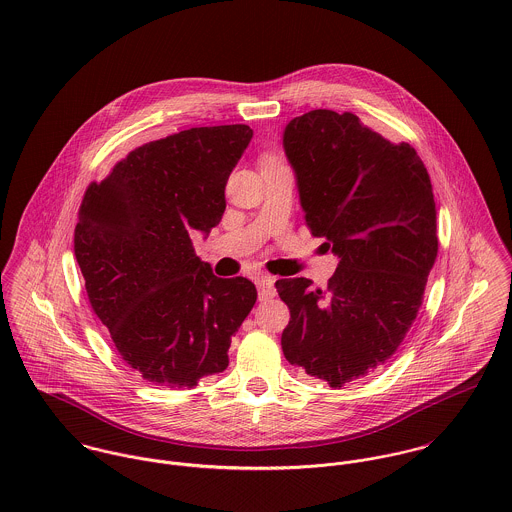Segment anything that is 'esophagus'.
Returning <instances> with one entry per match:
<instances>
[{
    "label": "esophagus",
    "mask_w": 512,
    "mask_h": 512,
    "mask_svg": "<svg viewBox=\"0 0 512 512\" xmlns=\"http://www.w3.org/2000/svg\"><path fill=\"white\" fill-rule=\"evenodd\" d=\"M274 284H276V278H274V276H266V274H264V276H258L256 286H258V295H260L262 301L276 295Z\"/></svg>",
    "instance_id": "34e87169"
}]
</instances>
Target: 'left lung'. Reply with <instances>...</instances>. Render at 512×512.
Returning <instances> with one entry per match:
<instances>
[{"instance_id": "8db88e82", "label": "left lung", "mask_w": 512, "mask_h": 512, "mask_svg": "<svg viewBox=\"0 0 512 512\" xmlns=\"http://www.w3.org/2000/svg\"><path fill=\"white\" fill-rule=\"evenodd\" d=\"M313 236L339 258L327 290L278 280L290 307L284 357L331 388L388 361L412 327L438 256L430 175L410 144H392L351 112L311 110L284 130Z\"/></svg>"}]
</instances>
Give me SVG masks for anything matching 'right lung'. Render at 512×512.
Listing matches in <instances>:
<instances>
[{
  "mask_svg": "<svg viewBox=\"0 0 512 512\" xmlns=\"http://www.w3.org/2000/svg\"><path fill=\"white\" fill-rule=\"evenodd\" d=\"M250 140L244 124L183 130L136 147L84 193L74 256L88 301L147 382L193 388L222 372L256 303L250 280L217 278L191 242L222 219L228 175Z\"/></svg>",
  "mask_w": 512,
  "mask_h": 512,
  "instance_id": "right-lung-1",
  "label": "right lung"
}]
</instances>
